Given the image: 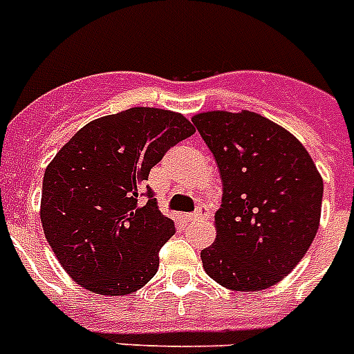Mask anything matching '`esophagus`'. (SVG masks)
<instances>
[{
    "label": "esophagus",
    "mask_w": 354,
    "mask_h": 354,
    "mask_svg": "<svg viewBox=\"0 0 354 354\" xmlns=\"http://www.w3.org/2000/svg\"><path fill=\"white\" fill-rule=\"evenodd\" d=\"M202 218H203V209H202V207H198L196 211L189 214V220H191V222H198V220H202Z\"/></svg>",
    "instance_id": "esophagus-1"
}]
</instances>
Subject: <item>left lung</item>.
I'll return each instance as SVG.
<instances>
[{
    "instance_id": "obj_1",
    "label": "left lung",
    "mask_w": 354,
    "mask_h": 354,
    "mask_svg": "<svg viewBox=\"0 0 354 354\" xmlns=\"http://www.w3.org/2000/svg\"><path fill=\"white\" fill-rule=\"evenodd\" d=\"M192 123L223 182L203 269L232 291L274 286L317 236L324 196L317 165L291 132L257 112H203Z\"/></svg>"
}]
</instances>
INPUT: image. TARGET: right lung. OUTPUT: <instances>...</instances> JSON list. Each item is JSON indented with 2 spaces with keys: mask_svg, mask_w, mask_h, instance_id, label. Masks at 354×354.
Segmentation results:
<instances>
[{
  "mask_svg": "<svg viewBox=\"0 0 354 354\" xmlns=\"http://www.w3.org/2000/svg\"><path fill=\"white\" fill-rule=\"evenodd\" d=\"M194 134L182 114L134 107L87 123L43 176L41 223L68 277L97 295H131L151 280L176 232L145 187L151 169Z\"/></svg>",
  "mask_w": 354,
  "mask_h": 354,
  "instance_id": "1",
  "label": "right lung"
}]
</instances>
